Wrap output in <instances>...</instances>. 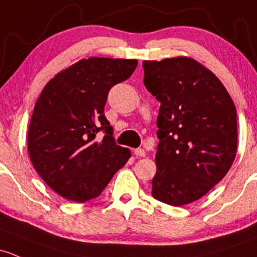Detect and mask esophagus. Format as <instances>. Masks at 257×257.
Wrapping results in <instances>:
<instances>
[{
    "mask_svg": "<svg viewBox=\"0 0 257 257\" xmlns=\"http://www.w3.org/2000/svg\"><path fill=\"white\" fill-rule=\"evenodd\" d=\"M134 154H136L137 156H140V158H144V156L147 155V153H145V150L142 149V148H138V149L134 150Z\"/></svg>",
    "mask_w": 257,
    "mask_h": 257,
    "instance_id": "1",
    "label": "esophagus"
}]
</instances>
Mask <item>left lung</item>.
Instances as JSON below:
<instances>
[{"mask_svg":"<svg viewBox=\"0 0 257 257\" xmlns=\"http://www.w3.org/2000/svg\"><path fill=\"white\" fill-rule=\"evenodd\" d=\"M144 85L160 102L151 194L170 206L192 203L230 169L236 109L219 79L191 58L143 61Z\"/></svg>","mask_w":257,"mask_h":257,"instance_id":"1","label":"left lung"}]
</instances>
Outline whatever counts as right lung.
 <instances>
[{"label":"right lung","mask_w":257,"mask_h":257,"mask_svg":"<svg viewBox=\"0 0 257 257\" xmlns=\"http://www.w3.org/2000/svg\"><path fill=\"white\" fill-rule=\"evenodd\" d=\"M138 60L82 59L45 85L34 106L28 153L34 169L64 198L98 197L132 154L115 144L104 115L108 92L132 76ZM105 134L97 142L96 134Z\"/></svg>","instance_id":"obj_1"}]
</instances>
